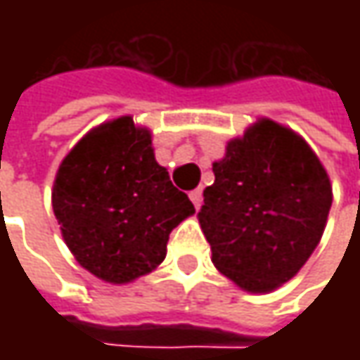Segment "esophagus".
Wrapping results in <instances>:
<instances>
[{"label": "esophagus", "instance_id": "obj_1", "mask_svg": "<svg viewBox=\"0 0 360 360\" xmlns=\"http://www.w3.org/2000/svg\"><path fill=\"white\" fill-rule=\"evenodd\" d=\"M190 200H192V204H194L196 208H200V204H202V190H198V188H196V190H192V192H190Z\"/></svg>", "mask_w": 360, "mask_h": 360}]
</instances>
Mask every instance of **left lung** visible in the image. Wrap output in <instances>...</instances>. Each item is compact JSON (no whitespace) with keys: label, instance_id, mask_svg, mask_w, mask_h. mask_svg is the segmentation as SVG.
Returning <instances> with one entry per match:
<instances>
[{"label":"left lung","instance_id":"8db88e82","mask_svg":"<svg viewBox=\"0 0 360 360\" xmlns=\"http://www.w3.org/2000/svg\"><path fill=\"white\" fill-rule=\"evenodd\" d=\"M198 222L214 266L246 292L288 283L323 238L333 186L302 136L258 118L212 164Z\"/></svg>","mask_w":360,"mask_h":360}]
</instances>
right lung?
I'll list each match as a JSON object with an SVG mask.
<instances>
[{
	"label": "right lung",
	"mask_w": 360,
	"mask_h": 360,
	"mask_svg": "<svg viewBox=\"0 0 360 360\" xmlns=\"http://www.w3.org/2000/svg\"><path fill=\"white\" fill-rule=\"evenodd\" d=\"M51 206L79 266L128 284L158 266L194 204L154 158L152 131L131 116L91 128L62 160Z\"/></svg>",
	"instance_id": "add662e5"
}]
</instances>
